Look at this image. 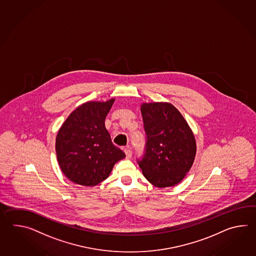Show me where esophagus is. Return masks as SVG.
Instances as JSON below:
<instances>
[{"label":"esophagus","instance_id":"34e87169","mask_svg":"<svg viewBox=\"0 0 256 256\" xmlns=\"http://www.w3.org/2000/svg\"><path fill=\"white\" fill-rule=\"evenodd\" d=\"M124 152H126V158L130 159V158H132V151H130V149L129 147H126V149H124Z\"/></svg>","mask_w":256,"mask_h":256}]
</instances>
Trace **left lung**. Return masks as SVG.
Masks as SVG:
<instances>
[{
  "label": "left lung",
  "mask_w": 256,
  "mask_h": 256,
  "mask_svg": "<svg viewBox=\"0 0 256 256\" xmlns=\"http://www.w3.org/2000/svg\"><path fill=\"white\" fill-rule=\"evenodd\" d=\"M146 134V152L138 160L142 172L159 188L178 185L196 156L195 136L180 110L169 102L141 104Z\"/></svg>",
  "instance_id": "obj_1"
}]
</instances>
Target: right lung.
I'll use <instances>...</instances> for the list:
<instances>
[{"mask_svg": "<svg viewBox=\"0 0 256 256\" xmlns=\"http://www.w3.org/2000/svg\"><path fill=\"white\" fill-rule=\"evenodd\" d=\"M115 98L88 102L71 112L58 130L56 152L63 174L75 184L94 186L106 180L126 154L112 144L105 119Z\"/></svg>", "mask_w": 256, "mask_h": 256, "instance_id": "obj_1", "label": "right lung"}]
</instances>
